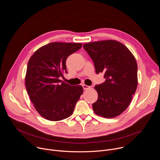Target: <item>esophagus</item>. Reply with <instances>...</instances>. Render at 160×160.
<instances>
[{"label": "esophagus", "instance_id": "1", "mask_svg": "<svg viewBox=\"0 0 160 160\" xmlns=\"http://www.w3.org/2000/svg\"><path fill=\"white\" fill-rule=\"evenodd\" d=\"M82 88L84 90H88V88H90V87H89V86H88V85H86V84H82Z\"/></svg>", "mask_w": 160, "mask_h": 160}]
</instances>
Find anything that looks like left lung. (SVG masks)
I'll list each match as a JSON object with an SVG mask.
<instances>
[{"instance_id": "1", "label": "left lung", "mask_w": 160, "mask_h": 160, "mask_svg": "<svg viewBox=\"0 0 160 160\" xmlns=\"http://www.w3.org/2000/svg\"><path fill=\"white\" fill-rule=\"evenodd\" d=\"M83 48L93 60L96 73L104 72L106 79L95 86L98 99L92 104L93 111L105 118L117 117L127 109L137 88L136 59L124 45L115 40L85 43Z\"/></svg>"}]
</instances>
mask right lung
<instances>
[{
    "label": "right lung",
    "instance_id": "right-lung-1",
    "mask_svg": "<svg viewBox=\"0 0 160 160\" xmlns=\"http://www.w3.org/2000/svg\"><path fill=\"white\" fill-rule=\"evenodd\" d=\"M81 47V43H50L38 49L29 60L27 92L36 111L47 120L69 117L83 92L81 85L71 86L59 79L67 73V58Z\"/></svg>",
    "mask_w": 160,
    "mask_h": 160
}]
</instances>
